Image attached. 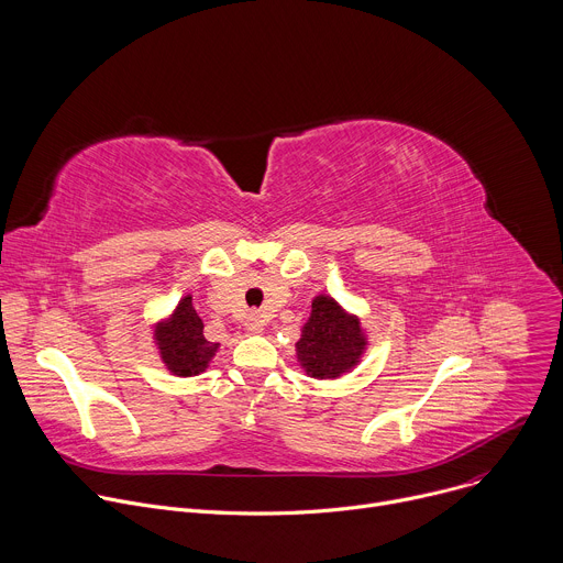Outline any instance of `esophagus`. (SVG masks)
Listing matches in <instances>:
<instances>
[{
  "label": "esophagus",
  "mask_w": 563,
  "mask_h": 563,
  "mask_svg": "<svg viewBox=\"0 0 563 563\" xmlns=\"http://www.w3.org/2000/svg\"><path fill=\"white\" fill-rule=\"evenodd\" d=\"M245 328H247V332H252V334H261V332L265 330V318H263L258 311H254V313L247 316Z\"/></svg>",
  "instance_id": "34e87169"
}]
</instances>
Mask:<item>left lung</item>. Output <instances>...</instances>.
I'll return each mask as SVG.
<instances>
[{"label": "left lung", "mask_w": 563, "mask_h": 563, "mask_svg": "<svg viewBox=\"0 0 563 563\" xmlns=\"http://www.w3.org/2000/svg\"><path fill=\"white\" fill-rule=\"evenodd\" d=\"M365 350L367 336L361 318L328 294L313 296L311 313L296 343V358L305 374L318 380H334L352 372Z\"/></svg>", "instance_id": "obj_1"}]
</instances>
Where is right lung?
<instances>
[{
  "label": "right lung",
  "mask_w": 563,
  "mask_h": 563,
  "mask_svg": "<svg viewBox=\"0 0 563 563\" xmlns=\"http://www.w3.org/2000/svg\"><path fill=\"white\" fill-rule=\"evenodd\" d=\"M205 323L194 309L191 294L183 296L176 309L153 325V343L159 361L174 376H198L213 361L220 343L205 339Z\"/></svg>",
  "instance_id": "obj_1"
}]
</instances>
